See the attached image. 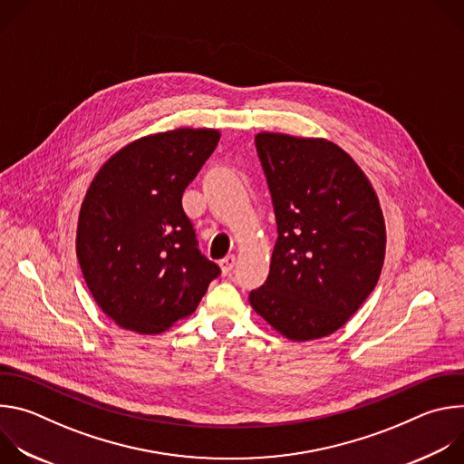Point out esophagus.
I'll return each mask as SVG.
<instances>
[{
    "label": "esophagus",
    "mask_w": 464,
    "mask_h": 464,
    "mask_svg": "<svg viewBox=\"0 0 464 464\" xmlns=\"http://www.w3.org/2000/svg\"><path fill=\"white\" fill-rule=\"evenodd\" d=\"M235 262H237L235 255H227V256H224V258L220 260V268H222V274H224V276H229V274L233 272Z\"/></svg>",
    "instance_id": "1"
}]
</instances>
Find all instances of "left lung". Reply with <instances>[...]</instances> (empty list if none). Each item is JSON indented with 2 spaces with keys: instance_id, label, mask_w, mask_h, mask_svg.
<instances>
[{
  "instance_id": "obj_1",
  "label": "left lung",
  "mask_w": 464,
  "mask_h": 464,
  "mask_svg": "<svg viewBox=\"0 0 464 464\" xmlns=\"http://www.w3.org/2000/svg\"><path fill=\"white\" fill-rule=\"evenodd\" d=\"M277 222L270 276L253 310L294 342L333 334L374 290L385 224L367 176L338 145L262 131L255 138Z\"/></svg>"
}]
</instances>
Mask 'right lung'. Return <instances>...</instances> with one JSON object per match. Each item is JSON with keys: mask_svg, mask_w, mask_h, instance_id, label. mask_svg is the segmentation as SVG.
Here are the masks:
<instances>
[{"mask_svg": "<svg viewBox=\"0 0 464 464\" xmlns=\"http://www.w3.org/2000/svg\"><path fill=\"white\" fill-rule=\"evenodd\" d=\"M220 134L179 128L134 141L93 178L79 215L77 256L106 315L140 334H160L192 314L220 276L198 249L181 196Z\"/></svg>", "mask_w": 464, "mask_h": 464, "instance_id": "right-lung-1", "label": "right lung"}]
</instances>
